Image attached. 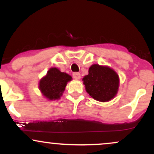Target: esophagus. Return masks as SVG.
Instances as JSON below:
<instances>
[{
  "label": "esophagus",
  "mask_w": 154,
  "mask_h": 154,
  "mask_svg": "<svg viewBox=\"0 0 154 154\" xmlns=\"http://www.w3.org/2000/svg\"><path fill=\"white\" fill-rule=\"evenodd\" d=\"M73 77L75 79H80L81 75H80V74L79 73V72H74V73H73Z\"/></svg>",
  "instance_id": "1"
}]
</instances>
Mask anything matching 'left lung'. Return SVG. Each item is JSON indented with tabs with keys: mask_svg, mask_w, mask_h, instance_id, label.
<instances>
[{
	"mask_svg": "<svg viewBox=\"0 0 154 154\" xmlns=\"http://www.w3.org/2000/svg\"><path fill=\"white\" fill-rule=\"evenodd\" d=\"M88 72L82 80L86 91L92 98L106 102L115 97L119 89V78L114 70L106 66L93 64Z\"/></svg>",
	"mask_w": 154,
	"mask_h": 154,
	"instance_id": "8db88e82",
	"label": "left lung"
}]
</instances>
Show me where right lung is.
Returning <instances> with one entry per match:
<instances>
[{
	"label": "right lung",
	"instance_id": "right-lung-1",
	"mask_svg": "<svg viewBox=\"0 0 154 154\" xmlns=\"http://www.w3.org/2000/svg\"><path fill=\"white\" fill-rule=\"evenodd\" d=\"M71 80V76L65 72H61L56 67H53L40 80L39 88L47 99H59L64 91L67 82Z\"/></svg>",
	"mask_w": 154,
	"mask_h": 154
}]
</instances>
